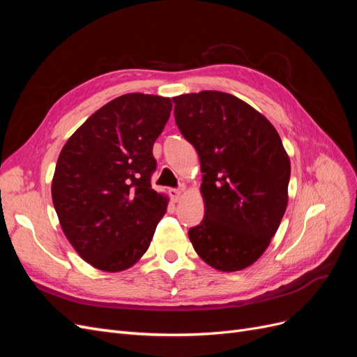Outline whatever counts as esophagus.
<instances>
[{"instance_id": "1", "label": "esophagus", "mask_w": 357, "mask_h": 357, "mask_svg": "<svg viewBox=\"0 0 357 357\" xmlns=\"http://www.w3.org/2000/svg\"><path fill=\"white\" fill-rule=\"evenodd\" d=\"M181 190L180 189H171L169 190V197H171V199L174 201V202H177V201H180L181 199Z\"/></svg>"}]
</instances>
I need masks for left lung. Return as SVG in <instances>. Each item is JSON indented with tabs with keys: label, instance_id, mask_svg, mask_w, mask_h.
Instances as JSON below:
<instances>
[{
	"label": "left lung",
	"instance_id": "obj_1",
	"mask_svg": "<svg viewBox=\"0 0 357 357\" xmlns=\"http://www.w3.org/2000/svg\"><path fill=\"white\" fill-rule=\"evenodd\" d=\"M172 102L202 171L205 215L189 229L190 243L218 271H241L264 255L283 219L289 155L273 123L231 93L202 91Z\"/></svg>",
	"mask_w": 357,
	"mask_h": 357
}]
</instances>
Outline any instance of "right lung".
Listing matches in <instances>:
<instances>
[{"label":"right lung","mask_w":357,"mask_h":357,"mask_svg":"<svg viewBox=\"0 0 357 357\" xmlns=\"http://www.w3.org/2000/svg\"><path fill=\"white\" fill-rule=\"evenodd\" d=\"M169 98L126 93L96 110L62 147L52 201L63 235L83 261L121 273L147 252L168 197L150 186L153 144Z\"/></svg>","instance_id":"1"}]
</instances>
